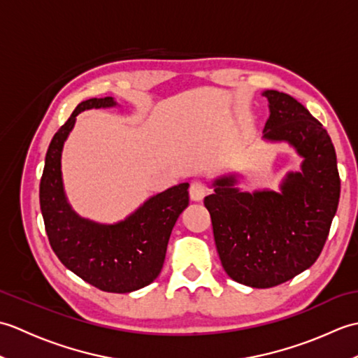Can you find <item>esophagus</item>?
Instances as JSON below:
<instances>
[{
  "instance_id": "obj_1",
  "label": "esophagus",
  "mask_w": 358,
  "mask_h": 358,
  "mask_svg": "<svg viewBox=\"0 0 358 358\" xmlns=\"http://www.w3.org/2000/svg\"><path fill=\"white\" fill-rule=\"evenodd\" d=\"M208 194V187L204 186L200 181H195V183L191 185L189 187V196H191L192 201H201L204 196Z\"/></svg>"
}]
</instances>
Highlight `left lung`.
I'll list each match as a JSON object with an SVG mask.
<instances>
[{"instance_id":"left-lung-1","label":"left lung","mask_w":358,"mask_h":358,"mask_svg":"<svg viewBox=\"0 0 358 358\" xmlns=\"http://www.w3.org/2000/svg\"><path fill=\"white\" fill-rule=\"evenodd\" d=\"M269 118L263 140L287 143L303 158L280 191H241L237 173L212 181L204 199L217 252L227 275L250 287H272L309 269L328 238L340 199L337 155L331 136L305 106L264 90Z\"/></svg>"}]
</instances>
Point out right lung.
I'll return each mask as SVG.
<instances>
[{
	"instance_id": "obj_1",
	"label": "right lung",
	"mask_w": 358,
	"mask_h": 358,
	"mask_svg": "<svg viewBox=\"0 0 358 358\" xmlns=\"http://www.w3.org/2000/svg\"><path fill=\"white\" fill-rule=\"evenodd\" d=\"M115 106L112 96L83 101L53 135L40 183V206L59 262L101 291L126 294L150 285L162 272L171 232L189 204V183L152 195L131 215L112 224L85 218L72 209L63 186L64 143L78 113Z\"/></svg>"
}]
</instances>
